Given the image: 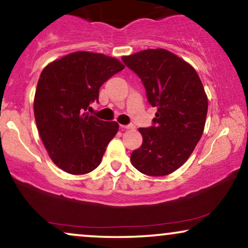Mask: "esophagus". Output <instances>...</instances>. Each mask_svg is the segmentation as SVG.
Instances as JSON below:
<instances>
[{"label":"esophagus","instance_id":"obj_1","mask_svg":"<svg viewBox=\"0 0 248 248\" xmlns=\"http://www.w3.org/2000/svg\"><path fill=\"white\" fill-rule=\"evenodd\" d=\"M121 128H124V129H134V124H121L120 126Z\"/></svg>","mask_w":248,"mask_h":248}]
</instances>
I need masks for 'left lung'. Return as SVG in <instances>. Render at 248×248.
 Wrapping results in <instances>:
<instances>
[{"instance_id":"8db88e82","label":"left lung","mask_w":248,"mask_h":248,"mask_svg":"<svg viewBox=\"0 0 248 248\" xmlns=\"http://www.w3.org/2000/svg\"><path fill=\"white\" fill-rule=\"evenodd\" d=\"M124 63L142 80L154 124L140 128L143 143L130 156L143 174L162 177L188 159L203 134L208 98L195 69L166 49H145L124 56Z\"/></svg>"}]
</instances>
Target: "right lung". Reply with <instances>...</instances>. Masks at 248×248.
<instances>
[{
    "instance_id": "right-lung-1",
    "label": "right lung",
    "mask_w": 248,
    "mask_h": 248,
    "mask_svg": "<svg viewBox=\"0 0 248 248\" xmlns=\"http://www.w3.org/2000/svg\"><path fill=\"white\" fill-rule=\"evenodd\" d=\"M124 65L111 56L75 52L45 67L34 95V118L41 141L56 166L85 174L101 162L119 124L89 114L100 86Z\"/></svg>"
}]
</instances>
